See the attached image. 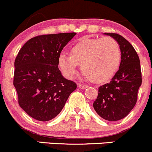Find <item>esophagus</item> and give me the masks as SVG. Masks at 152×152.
Here are the masks:
<instances>
[{
  "label": "esophagus",
  "mask_w": 152,
  "mask_h": 152,
  "mask_svg": "<svg viewBox=\"0 0 152 152\" xmlns=\"http://www.w3.org/2000/svg\"><path fill=\"white\" fill-rule=\"evenodd\" d=\"M78 87H79L80 89H84L86 88H87L88 86L84 85V84H78Z\"/></svg>",
  "instance_id": "34e87169"
}]
</instances>
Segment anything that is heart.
Instances as JSON below:
<instances>
[{"mask_svg":"<svg viewBox=\"0 0 152 152\" xmlns=\"http://www.w3.org/2000/svg\"><path fill=\"white\" fill-rule=\"evenodd\" d=\"M121 53L118 42L111 37H84L73 45L70 56L58 57V66L64 75L72 78L81 66L83 73L95 83L109 80L118 70Z\"/></svg>","mask_w":152,"mask_h":152,"instance_id":"1","label":"heart"}]
</instances>
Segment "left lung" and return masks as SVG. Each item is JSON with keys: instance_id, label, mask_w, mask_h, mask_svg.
Segmentation results:
<instances>
[{"instance_id": "8db88e82", "label": "left lung", "mask_w": 152, "mask_h": 152, "mask_svg": "<svg viewBox=\"0 0 152 152\" xmlns=\"http://www.w3.org/2000/svg\"><path fill=\"white\" fill-rule=\"evenodd\" d=\"M119 45L121 60L119 69L109 83L99 87V93L93 106L98 115L110 121L126 117L134 107L137 91L141 86L140 59L132 45L122 36L104 33Z\"/></svg>"}]
</instances>
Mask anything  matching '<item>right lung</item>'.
<instances>
[{
    "label": "right lung",
    "instance_id": "obj_1",
    "mask_svg": "<svg viewBox=\"0 0 152 152\" xmlns=\"http://www.w3.org/2000/svg\"><path fill=\"white\" fill-rule=\"evenodd\" d=\"M76 33L37 36L26 42L15 61L14 86L18 103L31 117L48 121L58 115L77 84L62 76L58 57Z\"/></svg>",
    "mask_w": 152,
    "mask_h": 152
}]
</instances>
